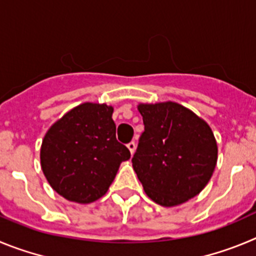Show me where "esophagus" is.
Masks as SVG:
<instances>
[{"mask_svg":"<svg viewBox=\"0 0 256 256\" xmlns=\"http://www.w3.org/2000/svg\"><path fill=\"white\" fill-rule=\"evenodd\" d=\"M128 150H130V153L134 154V152H135V148H136V144H135V142H128Z\"/></svg>","mask_w":256,"mask_h":256,"instance_id":"34e87169","label":"esophagus"}]
</instances>
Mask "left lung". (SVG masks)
<instances>
[{"label":"left lung","mask_w":256,"mask_h":256,"mask_svg":"<svg viewBox=\"0 0 256 256\" xmlns=\"http://www.w3.org/2000/svg\"><path fill=\"white\" fill-rule=\"evenodd\" d=\"M144 132L132 167L156 204L178 206L196 196L217 164V142L208 124L174 102L139 104Z\"/></svg>","instance_id":"left-lung-1"}]
</instances>
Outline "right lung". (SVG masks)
I'll use <instances>...</instances> for the list:
<instances>
[{
	"label": "right lung",
	"instance_id": "right-lung-1",
	"mask_svg": "<svg viewBox=\"0 0 256 256\" xmlns=\"http://www.w3.org/2000/svg\"><path fill=\"white\" fill-rule=\"evenodd\" d=\"M114 108L82 103L50 126L40 148L43 174L56 192L88 204L107 192L130 150L117 142Z\"/></svg>",
	"mask_w": 256,
	"mask_h": 256
}]
</instances>
